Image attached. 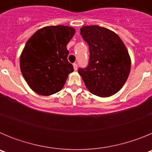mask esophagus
Listing matches in <instances>:
<instances>
[{
    "label": "esophagus",
    "mask_w": 152,
    "mask_h": 152,
    "mask_svg": "<svg viewBox=\"0 0 152 152\" xmlns=\"http://www.w3.org/2000/svg\"><path fill=\"white\" fill-rule=\"evenodd\" d=\"M73 67H74V70H75V71H77V64H76V63H74Z\"/></svg>",
    "instance_id": "34e87169"
}]
</instances>
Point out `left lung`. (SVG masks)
I'll return each instance as SVG.
<instances>
[{
  "mask_svg": "<svg viewBox=\"0 0 152 152\" xmlns=\"http://www.w3.org/2000/svg\"><path fill=\"white\" fill-rule=\"evenodd\" d=\"M80 34L89 45L88 67L78 68L86 88L101 97L115 94L123 88L131 69L126 45L116 33L96 25L83 26Z\"/></svg>",
  "mask_w": 152,
  "mask_h": 152,
  "instance_id": "obj_1",
  "label": "left lung"
}]
</instances>
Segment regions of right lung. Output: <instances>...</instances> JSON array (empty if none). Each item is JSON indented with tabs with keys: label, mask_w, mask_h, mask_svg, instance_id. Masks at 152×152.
<instances>
[{
	"label": "right lung",
	"mask_w": 152,
	"mask_h": 152,
	"mask_svg": "<svg viewBox=\"0 0 152 152\" xmlns=\"http://www.w3.org/2000/svg\"><path fill=\"white\" fill-rule=\"evenodd\" d=\"M75 33L71 26H45L26 42L20 67L26 83L36 94L49 96L64 87L68 75L74 71L68 61L66 45Z\"/></svg>",
	"instance_id": "add662e5"
}]
</instances>
